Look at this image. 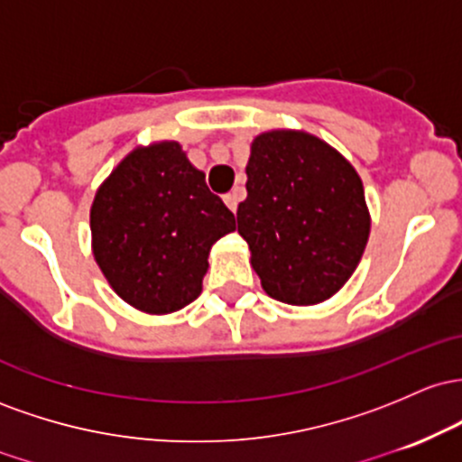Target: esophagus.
<instances>
[{"instance_id": "1", "label": "esophagus", "mask_w": 462, "mask_h": 462, "mask_svg": "<svg viewBox=\"0 0 462 462\" xmlns=\"http://www.w3.org/2000/svg\"><path fill=\"white\" fill-rule=\"evenodd\" d=\"M240 200H242V189L240 188H236V189L229 191V194L225 196V203L233 211V214H236V211H237V203H240Z\"/></svg>"}]
</instances>
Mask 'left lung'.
Segmentation results:
<instances>
[{
	"label": "left lung",
	"mask_w": 462,
	"mask_h": 462,
	"mask_svg": "<svg viewBox=\"0 0 462 462\" xmlns=\"http://www.w3.org/2000/svg\"><path fill=\"white\" fill-rule=\"evenodd\" d=\"M237 231L268 297L316 305L345 286L371 231L362 180L343 154L303 131L251 143Z\"/></svg>",
	"instance_id": "left-lung-1"
}]
</instances>
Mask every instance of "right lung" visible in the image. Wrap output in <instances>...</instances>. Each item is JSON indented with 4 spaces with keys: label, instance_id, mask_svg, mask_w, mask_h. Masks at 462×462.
<instances>
[{
    "label": "right lung",
    "instance_id": "obj_1",
    "mask_svg": "<svg viewBox=\"0 0 462 462\" xmlns=\"http://www.w3.org/2000/svg\"><path fill=\"white\" fill-rule=\"evenodd\" d=\"M231 231L236 216L176 142L134 148L91 205L97 266L117 297L148 314L199 297L211 246Z\"/></svg>",
    "mask_w": 462,
    "mask_h": 462
}]
</instances>
